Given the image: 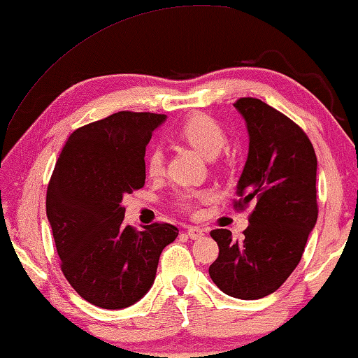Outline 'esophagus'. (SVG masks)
I'll use <instances>...</instances> for the list:
<instances>
[{
	"label": "esophagus",
	"mask_w": 358,
	"mask_h": 358,
	"mask_svg": "<svg viewBox=\"0 0 358 358\" xmlns=\"http://www.w3.org/2000/svg\"><path fill=\"white\" fill-rule=\"evenodd\" d=\"M186 234H188V236H189L191 240H199V238H203L206 231L203 229H199V227H188V230H186Z\"/></svg>",
	"instance_id": "obj_1"
}]
</instances>
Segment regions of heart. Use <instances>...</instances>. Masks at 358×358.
<instances>
[{
	"label": "heart",
	"mask_w": 358,
	"mask_h": 358,
	"mask_svg": "<svg viewBox=\"0 0 358 358\" xmlns=\"http://www.w3.org/2000/svg\"><path fill=\"white\" fill-rule=\"evenodd\" d=\"M180 136L208 159H214L215 155H219L220 150L227 144L225 131L214 118L208 117V115H194V117L186 120L180 127ZM164 162V149L160 145H154L148 155V160H145L149 175L157 177V175L162 173ZM210 198H213V193L208 189H185L178 194L180 204L186 209H191L196 203L209 201Z\"/></svg>",
	"instance_id": "b5f03b06"
}]
</instances>
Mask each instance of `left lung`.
Listing matches in <instances>:
<instances>
[{"label":"left lung","instance_id":"left-lung-1","mask_svg":"<svg viewBox=\"0 0 358 358\" xmlns=\"http://www.w3.org/2000/svg\"><path fill=\"white\" fill-rule=\"evenodd\" d=\"M234 107L250 136L234 206L255 208L243 240H231L227 229L210 231L219 256L209 275L224 294L256 300L278 290L300 263L318 219V162L308 136L284 113L253 97H241Z\"/></svg>","mask_w":358,"mask_h":358}]
</instances>
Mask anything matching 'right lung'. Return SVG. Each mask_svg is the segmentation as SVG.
<instances>
[{
  "label": "right lung",
  "mask_w": 358,
  "mask_h": 358,
  "mask_svg": "<svg viewBox=\"0 0 358 358\" xmlns=\"http://www.w3.org/2000/svg\"><path fill=\"white\" fill-rule=\"evenodd\" d=\"M165 115L118 112L78 128L55 165L47 217L64 278L89 303L122 310L154 284L172 224L124 225L123 196L144 186L145 145Z\"/></svg>",
  "instance_id": "add662e5"
}]
</instances>
